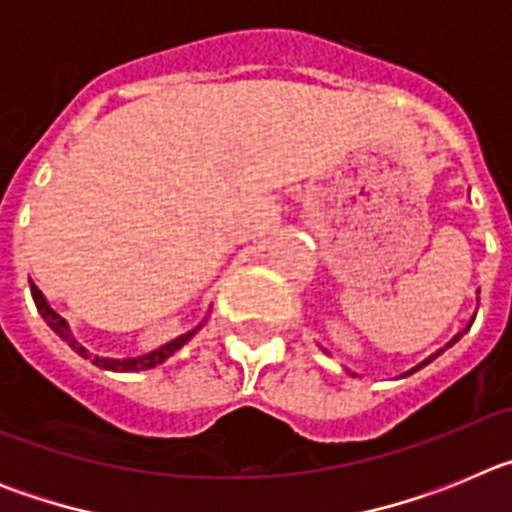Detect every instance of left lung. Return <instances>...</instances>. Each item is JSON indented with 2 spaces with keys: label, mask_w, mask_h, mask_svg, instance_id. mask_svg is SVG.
<instances>
[{
  "label": "left lung",
  "mask_w": 512,
  "mask_h": 512,
  "mask_svg": "<svg viewBox=\"0 0 512 512\" xmlns=\"http://www.w3.org/2000/svg\"><path fill=\"white\" fill-rule=\"evenodd\" d=\"M472 323H474V320H472ZM469 328H472V325H467V328L461 330V333H456V336H454V338H451V341H449V343H446V346H443V348H441V351H436V354H431V356H428V359H425V361H420V364H418V366H413V369H410V372H408V374L418 372V369H423V366H425V364H431V361H433V359H436V356H441V354H443V351H446V348H449V346H454V343H456V341H459V338H461V336H464V333H467V330H469ZM408 374H402V377H408ZM354 377H356V374H354Z\"/></svg>",
  "instance_id": "left-lung-1"
}]
</instances>
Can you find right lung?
Instances as JSON below:
<instances>
[{"label":"right lung","instance_id":"add662e5","mask_svg":"<svg viewBox=\"0 0 512 512\" xmlns=\"http://www.w3.org/2000/svg\"><path fill=\"white\" fill-rule=\"evenodd\" d=\"M30 292H33L35 307H38V312H40V315H43L45 323L51 325L53 333H56V336L61 338V341L69 343V346L74 348L76 354L84 356V359H92L94 366H99V369H107V372H128L130 374V372H143V369H153V366L164 364V361L169 359L171 354H176V351H179V348H182L184 343H187L189 338H192L194 333H197V330L202 328V323H200L194 330H189V333H182V336L174 338V341H169V343H164V346L153 348V351H148V354H143V356H130V359H107V356L89 354L87 348H84L79 341H76L74 333H71V328H69V323H66V320H63L61 315H58V312L53 310L51 305H48V300H45V297H43V292H40V289L35 287L33 282H30Z\"/></svg>","mask_w":512,"mask_h":512}]
</instances>
